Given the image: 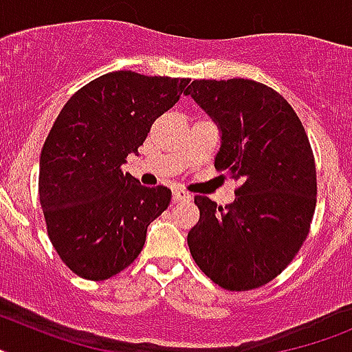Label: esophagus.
Listing matches in <instances>:
<instances>
[{
  "label": "esophagus",
  "mask_w": 352,
  "mask_h": 352,
  "mask_svg": "<svg viewBox=\"0 0 352 352\" xmlns=\"http://www.w3.org/2000/svg\"><path fill=\"white\" fill-rule=\"evenodd\" d=\"M192 195L188 194V192L182 190V188H176V190L173 192V199H174V203H178V201H188Z\"/></svg>",
  "instance_id": "obj_1"
}]
</instances>
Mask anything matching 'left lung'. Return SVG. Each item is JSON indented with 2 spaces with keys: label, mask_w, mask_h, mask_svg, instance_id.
Listing matches in <instances>:
<instances>
[{
  "label": "left lung",
  "mask_w": 352,
  "mask_h": 352,
  "mask_svg": "<svg viewBox=\"0 0 352 352\" xmlns=\"http://www.w3.org/2000/svg\"><path fill=\"white\" fill-rule=\"evenodd\" d=\"M217 123L214 167L234 182V203L195 195L199 222L186 241L197 266L227 291L268 284L294 259L316 210V162L294 109L250 79L192 80L186 89Z\"/></svg>",
  "instance_id": "8db88e82"
}]
</instances>
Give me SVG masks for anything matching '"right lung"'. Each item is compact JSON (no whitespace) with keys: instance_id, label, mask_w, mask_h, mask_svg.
Returning <instances> with one entry per match:
<instances>
[{"instance_id":"1","label":"right lung","mask_w":352,"mask_h":352,"mask_svg":"<svg viewBox=\"0 0 352 352\" xmlns=\"http://www.w3.org/2000/svg\"><path fill=\"white\" fill-rule=\"evenodd\" d=\"M188 82L111 72L74 93L56 118L40 155L38 194L52 247L76 275L105 280L123 272L169 206L167 186L141 185L121 166Z\"/></svg>"}]
</instances>
